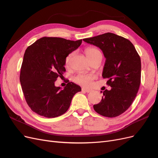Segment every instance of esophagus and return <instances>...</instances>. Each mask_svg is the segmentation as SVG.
Listing matches in <instances>:
<instances>
[{
	"instance_id": "obj_1",
	"label": "esophagus",
	"mask_w": 158,
	"mask_h": 158,
	"mask_svg": "<svg viewBox=\"0 0 158 158\" xmlns=\"http://www.w3.org/2000/svg\"><path fill=\"white\" fill-rule=\"evenodd\" d=\"M82 91H84V92H87V93H89V92H90L91 91V89H88V88H82Z\"/></svg>"
}]
</instances>
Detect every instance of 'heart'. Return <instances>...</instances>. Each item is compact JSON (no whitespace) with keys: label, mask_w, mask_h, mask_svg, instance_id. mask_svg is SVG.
<instances>
[{"label":"heart","mask_w":158,"mask_h":158,"mask_svg":"<svg viewBox=\"0 0 158 158\" xmlns=\"http://www.w3.org/2000/svg\"><path fill=\"white\" fill-rule=\"evenodd\" d=\"M99 52V51L94 48V47H89L85 51V55L88 56V58L89 59L94 56L96 52ZM72 56H73V53L69 54L65 59V65L66 66H69L70 64V62L71 60ZM95 79V76L92 74H78L76 75L74 78V82L78 84L82 85L84 86H90L92 84V81Z\"/></svg>","instance_id":"b5f03b06"}]
</instances>
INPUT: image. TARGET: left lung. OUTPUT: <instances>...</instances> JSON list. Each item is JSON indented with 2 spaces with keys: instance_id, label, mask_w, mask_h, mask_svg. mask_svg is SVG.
<instances>
[{
  "instance_id": "8db88e82",
  "label": "left lung",
  "mask_w": 158,
  "mask_h": 158,
  "mask_svg": "<svg viewBox=\"0 0 158 158\" xmlns=\"http://www.w3.org/2000/svg\"><path fill=\"white\" fill-rule=\"evenodd\" d=\"M83 41L102 51L106 59L102 76L108 78L107 84L111 87L101 91L102 101L94 105V109L104 117L120 115L131 106L139 89L140 57L130 41L114 33H103Z\"/></svg>"
}]
</instances>
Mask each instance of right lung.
Returning <instances> with one entry per match:
<instances>
[{
	"label": "right lung",
	"mask_w": 158,
	"mask_h": 158,
	"mask_svg": "<svg viewBox=\"0 0 158 158\" xmlns=\"http://www.w3.org/2000/svg\"><path fill=\"white\" fill-rule=\"evenodd\" d=\"M82 41L44 37L27 47L20 81L26 101L33 112L55 118L69 109L73 96L81 91L80 86L69 82L62 89L56 87L55 82L66 71V56L78 49Z\"/></svg>",
	"instance_id": "1"
}]
</instances>
